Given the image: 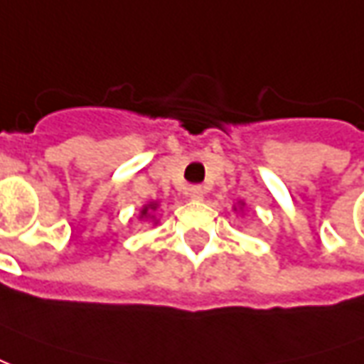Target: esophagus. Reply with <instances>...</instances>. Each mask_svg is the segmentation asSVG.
Here are the masks:
<instances>
[{"label": "esophagus", "mask_w": 364, "mask_h": 364, "mask_svg": "<svg viewBox=\"0 0 364 364\" xmlns=\"http://www.w3.org/2000/svg\"><path fill=\"white\" fill-rule=\"evenodd\" d=\"M188 196H190V200L201 201L203 200V188H201V186H192V188L188 190Z\"/></svg>", "instance_id": "esophagus-1"}]
</instances>
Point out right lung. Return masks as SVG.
<instances>
[{"label":"right lung","instance_id":"right-lung-1","mask_svg":"<svg viewBox=\"0 0 364 364\" xmlns=\"http://www.w3.org/2000/svg\"><path fill=\"white\" fill-rule=\"evenodd\" d=\"M155 209H156V201H151V203H147V205L141 209V219L143 217H145V219H149L151 211H155Z\"/></svg>","mask_w":364,"mask_h":364}]
</instances>
